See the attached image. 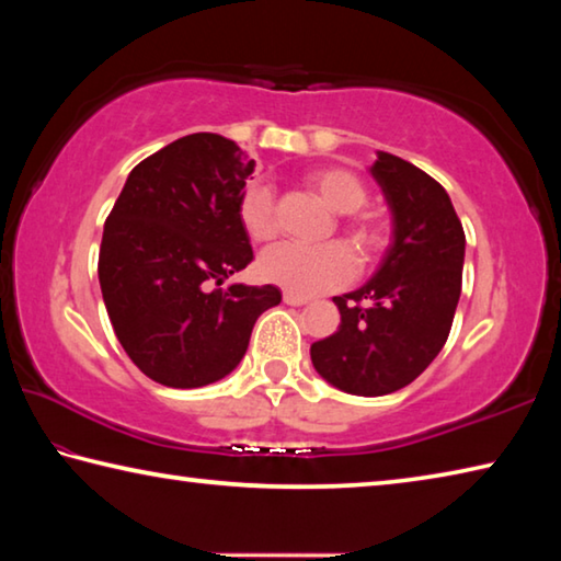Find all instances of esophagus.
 Masks as SVG:
<instances>
[{"label": "esophagus", "instance_id": "esophagus-1", "mask_svg": "<svg viewBox=\"0 0 561 561\" xmlns=\"http://www.w3.org/2000/svg\"><path fill=\"white\" fill-rule=\"evenodd\" d=\"M309 301V297H301V294H291V291H284V304H289V307H304V304Z\"/></svg>", "mask_w": 561, "mask_h": 561}]
</instances>
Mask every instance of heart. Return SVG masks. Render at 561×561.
<instances>
[{"label": "heart", "mask_w": 561, "mask_h": 561, "mask_svg": "<svg viewBox=\"0 0 561 561\" xmlns=\"http://www.w3.org/2000/svg\"><path fill=\"white\" fill-rule=\"evenodd\" d=\"M307 183L317 190L331 210L346 215L344 232L354 242L356 250L366 257L381 252L388 242V222L378 213H360L366 205L368 190L354 170L348 168H319L309 173ZM237 217L242 230L254 242H272L279 232L277 203L270 185L252 183L237 203ZM257 270L262 279L291 294H319L341 287L356 272V260L344 242L327 244H297L284 242L274 250L264 252Z\"/></svg>", "instance_id": "obj_1"}]
</instances>
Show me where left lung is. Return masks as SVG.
<instances>
[{
    "mask_svg": "<svg viewBox=\"0 0 561 561\" xmlns=\"http://www.w3.org/2000/svg\"><path fill=\"white\" fill-rule=\"evenodd\" d=\"M371 175L393 215V242L364 287L334 297L341 324L311 344V364L354 396H386L415 381L448 341L462 289L465 232L445 187L378 150Z\"/></svg>",
    "mask_w": 561,
    "mask_h": 561,
    "instance_id": "obj_1",
    "label": "left lung"
}]
</instances>
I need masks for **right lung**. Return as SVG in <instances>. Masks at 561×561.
<instances>
[{
    "instance_id": "1",
    "label": "right lung",
    "mask_w": 561,
    "mask_h": 561,
    "mask_svg": "<svg viewBox=\"0 0 561 561\" xmlns=\"http://www.w3.org/2000/svg\"><path fill=\"white\" fill-rule=\"evenodd\" d=\"M254 160L230 138L193 133L130 170L103 227L99 282L128 358L168 388L225 378L250 346L272 284L213 289L254 260L237 203Z\"/></svg>"
}]
</instances>
